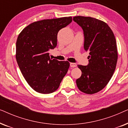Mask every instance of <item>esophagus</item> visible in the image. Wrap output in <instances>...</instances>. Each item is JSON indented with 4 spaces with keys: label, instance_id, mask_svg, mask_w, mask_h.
<instances>
[{
    "label": "esophagus",
    "instance_id": "1",
    "mask_svg": "<svg viewBox=\"0 0 128 128\" xmlns=\"http://www.w3.org/2000/svg\"><path fill=\"white\" fill-rule=\"evenodd\" d=\"M70 66L71 68H75L77 66V64H74V63H70Z\"/></svg>",
    "mask_w": 128,
    "mask_h": 128
}]
</instances>
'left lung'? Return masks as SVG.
I'll return each instance as SVG.
<instances>
[{"label":"left lung","instance_id":"8db88e82","mask_svg":"<svg viewBox=\"0 0 128 128\" xmlns=\"http://www.w3.org/2000/svg\"><path fill=\"white\" fill-rule=\"evenodd\" d=\"M73 21L82 28L84 49L88 50V64L78 65L82 76L76 80L81 92L92 94L102 90L114 73L118 60L114 34L106 22L90 17L75 16Z\"/></svg>","mask_w":128,"mask_h":128}]
</instances>
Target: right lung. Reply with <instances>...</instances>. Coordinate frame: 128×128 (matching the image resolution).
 I'll list each match as a JSON object with an SVG mask.
<instances>
[{
    "label": "right lung",
    "mask_w": 128,
    "mask_h": 128,
    "mask_svg": "<svg viewBox=\"0 0 128 128\" xmlns=\"http://www.w3.org/2000/svg\"><path fill=\"white\" fill-rule=\"evenodd\" d=\"M72 22V17L38 21L24 28L18 35L17 64L26 82L36 92H54L67 73L69 62L51 59L48 50L56 46L59 31Z\"/></svg>",
    "instance_id": "right-lung-1"
}]
</instances>
